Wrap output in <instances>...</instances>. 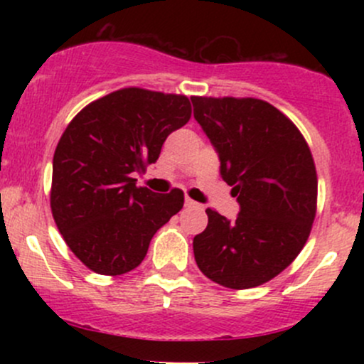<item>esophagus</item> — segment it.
I'll return each mask as SVG.
<instances>
[{
	"label": "esophagus",
	"mask_w": 364,
	"mask_h": 364,
	"mask_svg": "<svg viewBox=\"0 0 364 364\" xmlns=\"http://www.w3.org/2000/svg\"><path fill=\"white\" fill-rule=\"evenodd\" d=\"M185 205L188 207V208H198V210H202V205H200V203L198 202H195V200H191L190 198V196H186V198H185Z\"/></svg>",
	"instance_id": "obj_1"
}]
</instances>
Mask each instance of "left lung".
<instances>
[{"mask_svg":"<svg viewBox=\"0 0 364 364\" xmlns=\"http://www.w3.org/2000/svg\"><path fill=\"white\" fill-rule=\"evenodd\" d=\"M191 102L241 207L236 220L207 208L205 231L193 237L196 265L224 287L262 286L310 236L318 195L311 150L298 127L262 99L195 95Z\"/></svg>","mask_w":364,"mask_h":364,"instance_id":"1","label":"left lung"}]
</instances>
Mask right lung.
<instances>
[{
	"instance_id": "add662e5",
	"label": "right lung",
	"mask_w": 364,
	"mask_h": 364,
	"mask_svg": "<svg viewBox=\"0 0 364 364\" xmlns=\"http://www.w3.org/2000/svg\"><path fill=\"white\" fill-rule=\"evenodd\" d=\"M191 118L186 95L127 87L90 102L63 132L53 157L51 212L63 240L92 272L136 269L150 240L183 208L185 193H154L133 173Z\"/></svg>"
}]
</instances>
